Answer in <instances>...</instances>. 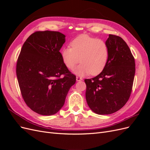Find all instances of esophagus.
<instances>
[{
	"label": "esophagus",
	"mask_w": 150,
	"mask_h": 150,
	"mask_svg": "<svg viewBox=\"0 0 150 150\" xmlns=\"http://www.w3.org/2000/svg\"><path fill=\"white\" fill-rule=\"evenodd\" d=\"M83 80V79L81 78V77H79V76H77L76 77V81H82Z\"/></svg>",
	"instance_id": "obj_1"
}]
</instances>
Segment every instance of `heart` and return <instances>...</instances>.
I'll return each mask as SVG.
<instances>
[{
    "mask_svg": "<svg viewBox=\"0 0 150 150\" xmlns=\"http://www.w3.org/2000/svg\"><path fill=\"white\" fill-rule=\"evenodd\" d=\"M61 51V58L69 69H73L81 62L75 73L84 76L91 73L97 75L105 67L109 58V47L106 42L87 34H82L74 38Z\"/></svg>",
    "mask_w": 150,
    "mask_h": 150,
    "instance_id": "obj_1",
    "label": "heart"
}]
</instances>
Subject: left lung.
Returning <instances> with one entry per match:
<instances>
[{
	"instance_id": "left-lung-1",
	"label": "left lung",
	"mask_w": 150,
	"mask_h": 150,
	"mask_svg": "<svg viewBox=\"0 0 150 150\" xmlns=\"http://www.w3.org/2000/svg\"><path fill=\"white\" fill-rule=\"evenodd\" d=\"M106 42L109 58L105 67L97 76L84 80L86 101L98 115L112 114L125 105L135 74L134 58L125 40L110 34Z\"/></svg>"
}]
</instances>
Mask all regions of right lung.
<instances>
[{
	"label": "right lung",
	"mask_w": 150,
	"mask_h": 150,
	"mask_svg": "<svg viewBox=\"0 0 150 150\" xmlns=\"http://www.w3.org/2000/svg\"><path fill=\"white\" fill-rule=\"evenodd\" d=\"M65 37L56 31L35 32L27 39L18 57L16 74L22 96L39 115L57 113L76 83V76L68 70L59 52Z\"/></svg>",
	"instance_id": "1"
}]
</instances>
